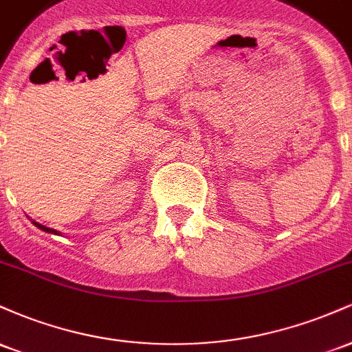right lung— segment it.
Wrapping results in <instances>:
<instances>
[{"instance_id":"obj_1","label":"right lung","mask_w":352,"mask_h":352,"mask_svg":"<svg viewBox=\"0 0 352 352\" xmlns=\"http://www.w3.org/2000/svg\"><path fill=\"white\" fill-rule=\"evenodd\" d=\"M33 223L36 225V227H38V228H41L43 230V232H47V233H54V235H59V233L58 232H56V230H52V228H47V227H44V225H41V223H38V221H34L33 220Z\"/></svg>"}]
</instances>
